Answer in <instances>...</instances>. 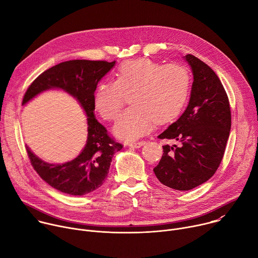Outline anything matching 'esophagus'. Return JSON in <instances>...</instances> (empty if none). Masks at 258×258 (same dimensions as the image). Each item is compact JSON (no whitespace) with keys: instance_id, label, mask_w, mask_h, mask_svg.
Returning <instances> with one entry per match:
<instances>
[{"instance_id":"1","label":"esophagus","mask_w":258,"mask_h":258,"mask_svg":"<svg viewBox=\"0 0 258 258\" xmlns=\"http://www.w3.org/2000/svg\"><path fill=\"white\" fill-rule=\"evenodd\" d=\"M145 141H140V142H136V143H130L128 146L130 147H135V148H140L143 145H145Z\"/></svg>"}]
</instances>
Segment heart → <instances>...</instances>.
<instances>
[{"label":"heart","mask_w":258,"mask_h":258,"mask_svg":"<svg viewBox=\"0 0 258 258\" xmlns=\"http://www.w3.org/2000/svg\"><path fill=\"white\" fill-rule=\"evenodd\" d=\"M191 89L189 69L181 64L163 65L150 59L122 63L115 81L99 84L94 94V106L106 120L118 115L132 94L127 108L114 125V134L134 141L149 133L155 122L164 124L174 120L185 108Z\"/></svg>","instance_id":"1"}]
</instances>
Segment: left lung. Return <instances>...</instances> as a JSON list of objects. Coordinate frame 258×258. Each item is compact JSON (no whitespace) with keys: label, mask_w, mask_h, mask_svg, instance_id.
Masks as SVG:
<instances>
[{"label":"left lung","mask_w":258,"mask_h":258,"mask_svg":"<svg viewBox=\"0 0 258 258\" xmlns=\"http://www.w3.org/2000/svg\"><path fill=\"white\" fill-rule=\"evenodd\" d=\"M185 59L194 77L189 105L158 136L179 144L162 146L163 155L153 169L164 186L178 191L192 190L215 173L224 157L232 123L229 98L215 72L191 54Z\"/></svg>","instance_id":"left-lung-1"}]
</instances>
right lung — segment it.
Masks as SVG:
<instances>
[{
  "instance_id": "add662e5",
  "label": "right lung",
  "mask_w": 258,
  "mask_h": 258,
  "mask_svg": "<svg viewBox=\"0 0 258 258\" xmlns=\"http://www.w3.org/2000/svg\"><path fill=\"white\" fill-rule=\"evenodd\" d=\"M114 64L115 61H65L44 71L24 94L22 105L44 91L61 89L79 101L88 116L87 144L81 154L71 161L62 164L45 162L26 146L34 170L51 187L62 193L83 196L99 189L107 177L113 155L122 149V144L108 135L94 114L97 85Z\"/></svg>"
}]
</instances>
